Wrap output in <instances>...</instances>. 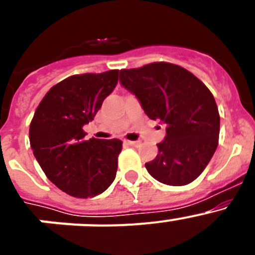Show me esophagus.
I'll return each instance as SVG.
<instances>
[{"mask_svg":"<svg viewBox=\"0 0 255 255\" xmlns=\"http://www.w3.org/2000/svg\"><path fill=\"white\" fill-rule=\"evenodd\" d=\"M126 145H130V147H139L140 145V141H131V140H125Z\"/></svg>","mask_w":255,"mask_h":255,"instance_id":"1","label":"esophagus"}]
</instances>
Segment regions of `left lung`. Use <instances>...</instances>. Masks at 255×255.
Returning <instances> with one entry per match:
<instances>
[{
    "label": "left lung",
    "mask_w": 255,
    "mask_h": 255,
    "mask_svg": "<svg viewBox=\"0 0 255 255\" xmlns=\"http://www.w3.org/2000/svg\"><path fill=\"white\" fill-rule=\"evenodd\" d=\"M120 83L138 98L149 119L166 125L158 154L145 163L150 176L172 186L194 181L218 145L220 114L208 88L170 62L121 70Z\"/></svg>",
    "instance_id": "obj_1"
}]
</instances>
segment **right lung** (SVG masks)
Segmentation results:
<instances>
[{"mask_svg":"<svg viewBox=\"0 0 255 255\" xmlns=\"http://www.w3.org/2000/svg\"><path fill=\"white\" fill-rule=\"evenodd\" d=\"M119 80V70L73 75L47 92L29 128L33 154L58 189L76 198L101 194L114 182L119 139L84 140L92 121Z\"/></svg>","mask_w":255,"mask_h":255,"instance_id":"1","label":"right lung"}]
</instances>
